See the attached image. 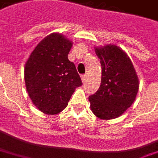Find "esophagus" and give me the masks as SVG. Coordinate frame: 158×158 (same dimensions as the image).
I'll return each mask as SVG.
<instances>
[{
	"instance_id": "34e87169",
	"label": "esophagus",
	"mask_w": 158,
	"mask_h": 158,
	"mask_svg": "<svg viewBox=\"0 0 158 158\" xmlns=\"http://www.w3.org/2000/svg\"><path fill=\"white\" fill-rule=\"evenodd\" d=\"M81 79H82V81L84 83V82L86 81V75H85V74H83V75L81 76Z\"/></svg>"
}]
</instances>
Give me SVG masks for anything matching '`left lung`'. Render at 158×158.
I'll list each match as a JSON object with an SVG mask.
<instances>
[{
    "mask_svg": "<svg viewBox=\"0 0 158 158\" xmlns=\"http://www.w3.org/2000/svg\"><path fill=\"white\" fill-rule=\"evenodd\" d=\"M100 60V87L89 97L91 110L101 119L116 118L134 102L138 94V78L132 61L116 45L96 48Z\"/></svg>",
    "mask_w": 158,
    "mask_h": 158,
    "instance_id": "obj_1",
    "label": "left lung"
}]
</instances>
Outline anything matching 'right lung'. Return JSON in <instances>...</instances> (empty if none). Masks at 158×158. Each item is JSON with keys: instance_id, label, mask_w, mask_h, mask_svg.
Returning <instances> with one entry per match:
<instances>
[{"instance_id": "1", "label": "right lung", "mask_w": 158, "mask_h": 158, "mask_svg": "<svg viewBox=\"0 0 158 158\" xmlns=\"http://www.w3.org/2000/svg\"><path fill=\"white\" fill-rule=\"evenodd\" d=\"M72 42L60 34L43 39L25 66V81L33 103L45 114H59L82 81L76 67L68 59Z\"/></svg>"}]
</instances>
